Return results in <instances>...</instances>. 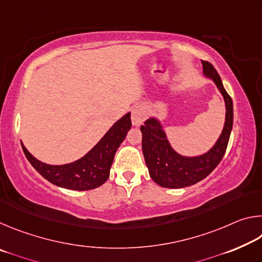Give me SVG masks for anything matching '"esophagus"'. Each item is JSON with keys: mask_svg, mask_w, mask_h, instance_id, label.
<instances>
[{"mask_svg": "<svg viewBox=\"0 0 262 262\" xmlns=\"http://www.w3.org/2000/svg\"><path fill=\"white\" fill-rule=\"evenodd\" d=\"M145 111L143 107H141V106H136V107L133 108L132 111V122L134 126H140L142 125V122L144 121L145 119Z\"/></svg>", "mask_w": 262, "mask_h": 262, "instance_id": "obj_1", "label": "esophagus"}]
</instances>
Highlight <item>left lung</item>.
<instances>
[{
	"label": "left lung",
	"mask_w": 262,
	"mask_h": 262,
	"mask_svg": "<svg viewBox=\"0 0 262 262\" xmlns=\"http://www.w3.org/2000/svg\"><path fill=\"white\" fill-rule=\"evenodd\" d=\"M205 76L211 78L225 101V123L222 134L209 151L196 157L177 154L167 141L161 122L150 118L141 126L142 150L149 174L155 183L166 188H183L194 185L209 176L219 165L227 150L233 125V104L225 91L219 73L207 61H202Z\"/></svg>",
	"instance_id": "left-lung-1"
}]
</instances>
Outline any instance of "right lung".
<instances>
[{"label": "right lung", "instance_id": "right-lung-1", "mask_svg": "<svg viewBox=\"0 0 262 262\" xmlns=\"http://www.w3.org/2000/svg\"><path fill=\"white\" fill-rule=\"evenodd\" d=\"M132 127L130 113L118 120L110 128L85 156L64 165H50L34 158L21 143L28 161L43 178L59 187L75 190H88L99 187L110 177L114 155Z\"/></svg>", "mask_w": 262, "mask_h": 262}]
</instances>
